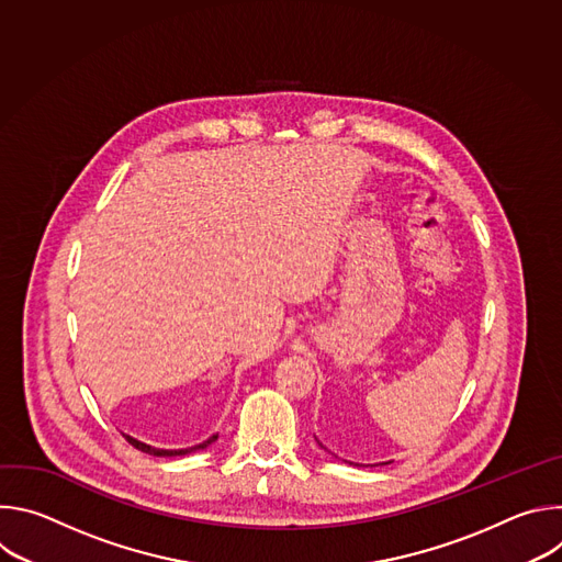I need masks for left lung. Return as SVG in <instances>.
<instances>
[{"label":"left lung","instance_id":"obj_1","mask_svg":"<svg viewBox=\"0 0 562 562\" xmlns=\"http://www.w3.org/2000/svg\"><path fill=\"white\" fill-rule=\"evenodd\" d=\"M319 445V442H317ZM319 447H323V445H319ZM349 464H353V462H349ZM382 464H389V462H382Z\"/></svg>","mask_w":562,"mask_h":562}]
</instances>
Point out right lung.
<instances>
[{"mask_svg": "<svg viewBox=\"0 0 562 562\" xmlns=\"http://www.w3.org/2000/svg\"><path fill=\"white\" fill-rule=\"evenodd\" d=\"M124 438L128 440V445H133V447L139 449L142 453L159 456V458H173V456H187V453H193V451H200V449L209 447L211 442L217 440V434H213L209 440H204V442H200V445H193V447H187V449H157V447H150V445H146V442H139V440H135V438H131V436H124Z\"/></svg>", "mask_w": 562, "mask_h": 562, "instance_id": "obj_1", "label": "right lung"}]
</instances>
